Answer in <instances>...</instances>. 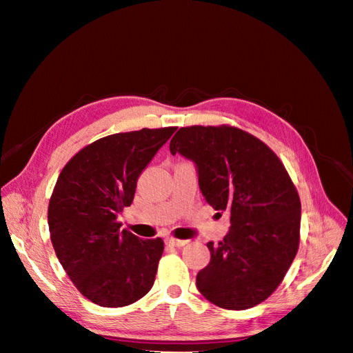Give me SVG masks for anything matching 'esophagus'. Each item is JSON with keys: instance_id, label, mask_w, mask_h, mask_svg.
Segmentation results:
<instances>
[{"instance_id": "esophagus-1", "label": "esophagus", "mask_w": 353, "mask_h": 353, "mask_svg": "<svg viewBox=\"0 0 353 353\" xmlns=\"http://www.w3.org/2000/svg\"><path fill=\"white\" fill-rule=\"evenodd\" d=\"M166 243L169 245H174V248H183L188 241L187 240H178V239H166Z\"/></svg>"}]
</instances>
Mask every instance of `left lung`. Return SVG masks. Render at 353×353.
<instances>
[{
	"mask_svg": "<svg viewBox=\"0 0 353 353\" xmlns=\"http://www.w3.org/2000/svg\"><path fill=\"white\" fill-rule=\"evenodd\" d=\"M169 150L193 162L203 197L230 212L231 227L196 276L209 302L243 311L280 285L299 248L301 200L281 160L258 138L231 126L181 128Z\"/></svg>",
	"mask_w": 353,
	"mask_h": 353,
	"instance_id": "left-lung-1",
	"label": "left lung"
}]
</instances>
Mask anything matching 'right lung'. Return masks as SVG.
Here are the masks:
<instances>
[{
    "label": "right lung",
    "instance_id": "obj_1",
    "mask_svg": "<svg viewBox=\"0 0 353 353\" xmlns=\"http://www.w3.org/2000/svg\"><path fill=\"white\" fill-rule=\"evenodd\" d=\"M176 128L114 134L87 145L63 168L48 206L52 248L74 287L91 302L119 307L154 284L163 240L121 230L137 181Z\"/></svg>",
    "mask_w": 353,
    "mask_h": 353
}]
</instances>
